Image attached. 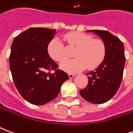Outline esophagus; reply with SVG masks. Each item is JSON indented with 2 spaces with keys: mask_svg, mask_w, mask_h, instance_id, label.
Wrapping results in <instances>:
<instances>
[{
  "mask_svg": "<svg viewBox=\"0 0 133 133\" xmlns=\"http://www.w3.org/2000/svg\"><path fill=\"white\" fill-rule=\"evenodd\" d=\"M75 77V74H69V78L70 79H72L73 77Z\"/></svg>",
  "mask_w": 133,
  "mask_h": 133,
  "instance_id": "1",
  "label": "esophagus"
}]
</instances>
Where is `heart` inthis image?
Wrapping results in <instances>:
<instances>
[{"instance_id":"obj_1","label":"heart","mask_w":133,"mask_h":133,"mask_svg":"<svg viewBox=\"0 0 133 133\" xmlns=\"http://www.w3.org/2000/svg\"><path fill=\"white\" fill-rule=\"evenodd\" d=\"M69 45L77 47L72 60L63 61L60 67L63 70L74 73L86 68L94 69L98 67L104 59L106 53L105 43L99 39H93L91 35L83 33L73 32L65 35ZM47 52L52 59L62 61L66 57L65 49L63 42L54 37L49 42Z\"/></svg>"}]
</instances>
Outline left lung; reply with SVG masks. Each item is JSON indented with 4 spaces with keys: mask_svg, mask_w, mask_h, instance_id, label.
I'll list each match as a JSON object with an SVG mask.
<instances>
[{
    "mask_svg": "<svg viewBox=\"0 0 133 133\" xmlns=\"http://www.w3.org/2000/svg\"><path fill=\"white\" fill-rule=\"evenodd\" d=\"M103 40L106 47L104 59L97 68L87 74L89 83L79 94L85 100L94 104H103L116 94L120 87L125 67L123 42L107 30H91Z\"/></svg>",
    "mask_w": 133,
    "mask_h": 133,
    "instance_id": "1",
    "label": "left lung"
}]
</instances>
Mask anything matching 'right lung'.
<instances>
[{"label": "right lung", "mask_w": 133, "mask_h": 133, "mask_svg": "<svg viewBox=\"0 0 133 133\" xmlns=\"http://www.w3.org/2000/svg\"><path fill=\"white\" fill-rule=\"evenodd\" d=\"M56 33L55 29L28 28L15 37L11 46L9 61L14 82L21 96L33 105L54 100L69 79L68 74L56 69L58 65L47 52Z\"/></svg>", "instance_id": "add662e5"}]
</instances>
